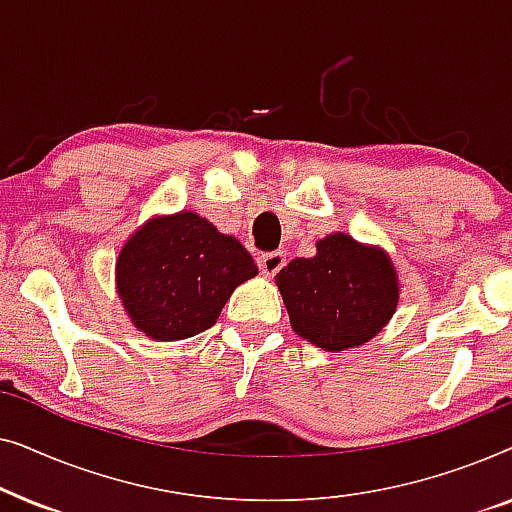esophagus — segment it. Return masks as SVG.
I'll use <instances>...</instances> for the list:
<instances>
[{
    "mask_svg": "<svg viewBox=\"0 0 512 512\" xmlns=\"http://www.w3.org/2000/svg\"><path fill=\"white\" fill-rule=\"evenodd\" d=\"M286 265V254L284 251H268V254H261L258 256V268L265 277H272L277 275L279 270H282Z\"/></svg>",
    "mask_w": 512,
    "mask_h": 512,
    "instance_id": "1",
    "label": "esophagus"
}]
</instances>
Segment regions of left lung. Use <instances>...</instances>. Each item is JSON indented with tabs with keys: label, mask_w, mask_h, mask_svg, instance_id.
<instances>
[{
	"label": "left lung",
	"mask_w": 512,
	"mask_h": 512,
	"mask_svg": "<svg viewBox=\"0 0 512 512\" xmlns=\"http://www.w3.org/2000/svg\"><path fill=\"white\" fill-rule=\"evenodd\" d=\"M291 328L326 352L366 345L394 317L401 284L382 247L347 233L317 242L312 258H293L277 272Z\"/></svg>",
	"instance_id": "left-lung-1"
}]
</instances>
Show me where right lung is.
<instances>
[{"label": "right lung", "instance_id": "add662e5", "mask_svg": "<svg viewBox=\"0 0 512 512\" xmlns=\"http://www.w3.org/2000/svg\"><path fill=\"white\" fill-rule=\"evenodd\" d=\"M254 258L195 212L153 216L116 258V291L132 326L158 342L193 338L216 324Z\"/></svg>", "mask_w": 512, "mask_h": 512}]
</instances>
